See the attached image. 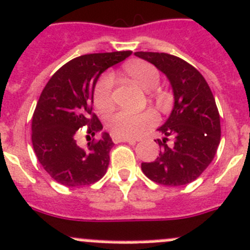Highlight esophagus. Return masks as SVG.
<instances>
[{
	"mask_svg": "<svg viewBox=\"0 0 250 250\" xmlns=\"http://www.w3.org/2000/svg\"><path fill=\"white\" fill-rule=\"evenodd\" d=\"M112 141L114 143H129V144H136V139H129V138H122V137L118 136H112Z\"/></svg>",
	"mask_w": 250,
	"mask_h": 250,
	"instance_id": "1",
	"label": "esophagus"
}]
</instances>
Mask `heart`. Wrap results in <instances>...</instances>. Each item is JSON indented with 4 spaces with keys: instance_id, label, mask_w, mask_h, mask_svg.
Segmentation results:
<instances>
[{
    "instance_id": "obj_1",
    "label": "heart",
    "mask_w": 250,
    "mask_h": 250,
    "mask_svg": "<svg viewBox=\"0 0 250 250\" xmlns=\"http://www.w3.org/2000/svg\"><path fill=\"white\" fill-rule=\"evenodd\" d=\"M125 75L130 81L144 91H153L158 87L160 81V75L158 69L154 65L146 62H128L123 67ZM113 79L109 75H104L97 81L93 88V104L101 111L109 109L113 104ZM157 123V116L151 111H144L141 113L121 111L114 112L107 118V127L113 136L122 138H132L137 137L148 127Z\"/></svg>"
}]
</instances>
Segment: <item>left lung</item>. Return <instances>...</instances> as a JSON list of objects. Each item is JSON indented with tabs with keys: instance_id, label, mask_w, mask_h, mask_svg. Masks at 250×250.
<instances>
[{
	"instance_id": "8db88e82",
	"label": "left lung",
	"mask_w": 250,
	"mask_h": 250,
	"mask_svg": "<svg viewBox=\"0 0 250 250\" xmlns=\"http://www.w3.org/2000/svg\"><path fill=\"white\" fill-rule=\"evenodd\" d=\"M169 79L174 92V108L158 128L162 150L151 163H142V171L154 183L181 186L192 183L211 164L221 141L220 113L208 83L192 65L175 55L137 51ZM174 139L172 146L166 142Z\"/></svg>"
}]
</instances>
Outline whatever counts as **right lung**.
<instances>
[{
	"instance_id": "right-lung-1",
	"label": "right lung",
	"mask_w": 250,
	"mask_h": 250,
	"mask_svg": "<svg viewBox=\"0 0 250 250\" xmlns=\"http://www.w3.org/2000/svg\"><path fill=\"white\" fill-rule=\"evenodd\" d=\"M130 54L127 50L81 55L62 65L42 91L32 118V143L41 165L57 183L86 186L106 174L114 146L108 133L86 148L76 144L75 137L85 125L90 136L102 129L92 113L93 88L104 70Z\"/></svg>"
}]
</instances>
